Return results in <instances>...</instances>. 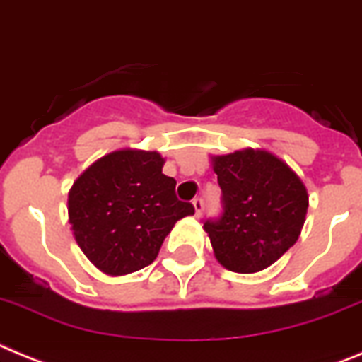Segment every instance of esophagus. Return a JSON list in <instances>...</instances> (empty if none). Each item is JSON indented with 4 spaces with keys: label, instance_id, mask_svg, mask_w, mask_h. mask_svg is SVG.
<instances>
[{
    "label": "esophagus",
    "instance_id": "1",
    "mask_svg": "<svg viewBox=\"0 0 362 362\" xmlns=\"http://www.w3.org/2000/svg\"><path fill=\"white\" fill-rule=\"evenodd\" d=\"M193 207H194V214H197V216H202V213H204V200H202V198H194Z\"/></svg>",
    "mask_w": 362,
    "mask_h": 362
}]
</instances>
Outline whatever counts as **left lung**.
<instances>
[{"label": "left lung", "mask_w": 362, "mask_h": 362, "mask_svg": "<svg viewBox=\"0 0 362 362\" xmlns=\"http://www.w3.org/2000/svg\"><path fill=\"white\" fill-rule=\"evenodd\" d=\"M223 213L205 220L214 258L233 272L252 274L278 262L298 242L308 193L291 165L265 149L211 157Z\"/></svg>", "instance_id": "obj_1"}]
</instances>
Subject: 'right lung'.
Here are the masks:
<instances>
[{"label": "right lung", "mask_w": 362, "mask_h": 362, "mask_svg": "<svg viewBox=\"0 0 362 362\" xmlns=\"http://www.w3.org/2000/svg\"><path fill=\"white\" fill-rule=\"evenodd\" d=\"M158 151L117 149L93 162L68 193V221L77 245L108 276H126L155 262L180 218L194 214L162 173Z\"/></svg>", "instance_id": "add662e5"}]
</instances>
